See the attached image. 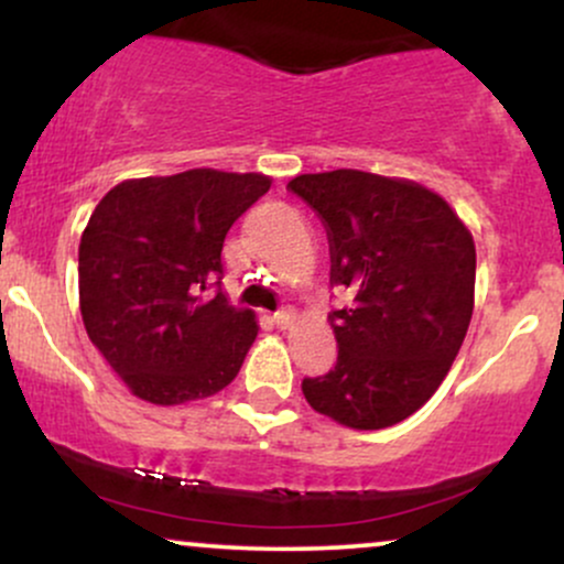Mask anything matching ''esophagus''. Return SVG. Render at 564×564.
<instances>
[{"instance_id": "34e87169", "label": "esophagus", "mask_w": 564, "mask_h": 564, "mask_svg": "<svg viewBox=\"0 0 564 564\" xmlns=\"http://www.w3.org/2000/svg\"><path fill=\"white\" fill-rule=\"evenodd\" d=\"M296 321V313L294 310H281V313H275V326L278 328H291Z\"/></svg>"}]
</instances>
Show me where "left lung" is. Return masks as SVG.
Segmentation results:
<instances>
[{
  "mask_svg": "<svg viewBox=\"0 0 564 564\" xmlns=\"http://www.w3.org/2000/svg\"><path fill=\"white\" fill-rule=\"evenodd\" d=\"M328 232L332 283L355 294L334 310V371L304 379L307 403L349 430H384L416 413L467 336L475 241L443 196L413 180L360 170L289 183Z\"/></svg>",
  "mask_w": 564,
  "mask_h": 564,
  "instance_id": "left-lung-1",
  "label": "left lung"
}]
</instances>
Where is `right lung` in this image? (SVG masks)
<instances>
[{
  "label": "right lung",
  "mask_w": 564,
  "mask_h": 564,
  "mask_svg": "<svg viewBox=\"0 0 564 564\" xmlns=\"http://www.w3.org/2000/svg\"><path fill=\"white\" fill-rule=\"evenodd\" d=\"M257 172L187 170L124 180L95 206L79 243V307L89 341L134 398L180 405L217 394L254 345L251 310L223 291V243L270 191Z\"/></svg>",
  "instance_id": "obj_1"
}]
</instances>
